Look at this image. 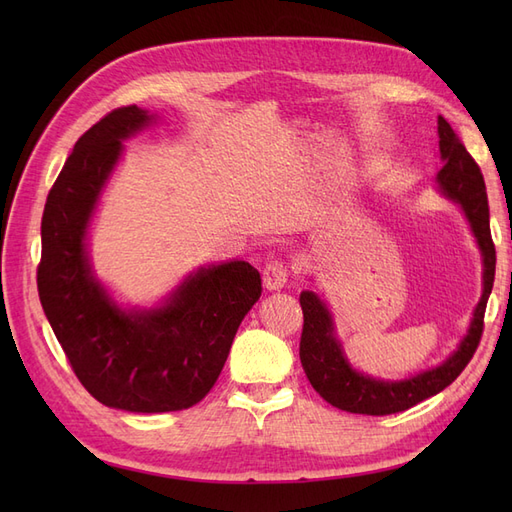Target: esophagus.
Returning a JSON list of instances; mask_svg holds the SVG:
<instances>
[{"mask_svg": "<svg viewBox=\"0 0 512 512\" xmlns=\"http://www.w3.org/2000/svg\"><path fill=\"white\" fill-rule=\"evenodd\" d=\"M262 282H265L267 290H282L288 284V269L284 262L273 260L265 267V273H262Z\"/></svg>", "mask_w": 512, "mask_h": 512, "instance_id": "obj_1", "label": "esophagus"}]
</instances>
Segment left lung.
Returning <instances> with one entry per match:
<instances>
[{
    "label": "left lung",
    "mask_w": 512,
    "mask_h": 512,
    "mask_svg": "<svg viewBox=\"0 0 512 512\" xmlns=\"http://www.w3.org/2000/svg\"><path fill=\"white\" fill-rule=\"evenodd\" d=\"M438 136L440 158L444 162L436 177L438 190L442 196L457 203L470 222L480 256H483V294L474 307L468 333L463 335L457 350L448 354L446 361L404 380H382L361 374L350 365L344 346L337 339L335 322L327 303L316 292L303 290L299 297L303 307V333L299 346L301 365L316 393L339 410L384 416L421 404L423 399L444 391L466 369L478 348L480 335H483L485 307L495 275V247L489 230L485 179L444 117H438Z\"/></svg>",
    "instance_id": "8db88e82"
}]
</instances>
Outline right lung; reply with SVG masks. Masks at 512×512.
Instances as JSON below:
<instances>
[{"label": "right lung", "instance_id": "1", "mask_svg": "<svg viewBox=\"0 0 512 512\" xmlns=\"http://www.w3.org/2000/svg\"><path fill=\"white\" fill-rule=\"evenodd\" d=\"M156 119L121 106L76 141L46 198L38 265L42 309L76 378L100 404L143 414L192 408L213 389L262 292L245 260L200 267L156 307H121L96 277L89 224L123 141Z\"/></svg>", "mask_w": 512, "mask_h": 512}]
</instances>
